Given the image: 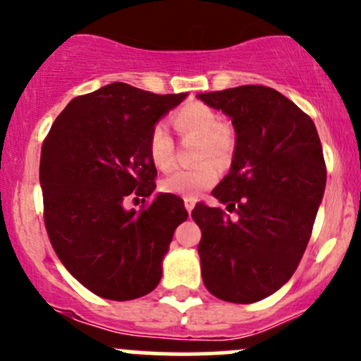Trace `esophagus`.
I'll return each instance as SVG.
<instances>
[{"label":"esophagus","instance_id":"34e87169","mask_svg":"<svg viewBox=\"0 0 361 361\" xmlns=\"http://www.w3.org/2000/svg\"><path fill=\"white\" fill-rule=\"evenodd\" d=\"M183 202H185V207H187L188 212H190L193 207H195V199H193V197H185Z\"/></svg>","mask_w":361,"mask_h":361}]
</instances>
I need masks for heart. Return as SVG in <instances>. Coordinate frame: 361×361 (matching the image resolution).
Returning a JSON list of instances; mask_svg holds the SVG:
<instances>
[{"label": "heart", "mask_w": 361, "mask_h": 361, "mask_svg": "<svg viewBox=\"0 0 361 361\" xmlns=\"http://www.w3.org/2000/svg\"><path fill=\"white\" fill-rule=\"evenodd\" d=\"M173 124L181 135L200 136L202 143L199 147V159H218L225 161L233 149V130L223 123L221 116L206 104H187L174 112ZM149 157L155 168L166 171L173 166L174 140L168 128L162 123L155 124L149 135ZM219 176L218 166L206 161L195 168L174 169L168 176L162 178L161 188L168 193L193 197L204 188H209Z\"/></svg>", "instance_id": "1"}]
</instances>
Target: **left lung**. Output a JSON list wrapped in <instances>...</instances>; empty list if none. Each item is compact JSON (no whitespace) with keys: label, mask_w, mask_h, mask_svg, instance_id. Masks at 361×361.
Segmentation results:
<instances>
[{"label":"left lung","mask_w":361,"mask_h":361,"mask_svg":"<svg viewBox=\"0 0 361 361\" xmlns=\"http://www.w3.org/2000/svg\"><path fill=\"white\" fill-rule=\"evenodd\" d=\"M231 119L230 173L212 195L226 211H192L204 286L237 305L261 301L294 275L308 245L327 169L317 128L294 102L267 86L197 94Z\"/></svg>","instance_id":"obj_1"}]
</instances>
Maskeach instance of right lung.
Segmentation results:
<instances>
[{
	"mask_svg": "<svg viewBox=\"0 0 361 361\" xmlns=\"http://www.w3.org/2000/svg\"><path fill=\"white\" fill-rule=\"evenodd\" d=\"M188 93L155 94L112 82L75 97L55 119L41 149L44 226L63 267L100 298L130 301L159 286L162 259L183 199L157 193L145 209L128 197H152V128Z\"/></svg>",
	"mask_w": 361,
	"mask_h": 361,
	"instance_id": "right-lung-1",
	"label": "right lung"
}]
</instances>
